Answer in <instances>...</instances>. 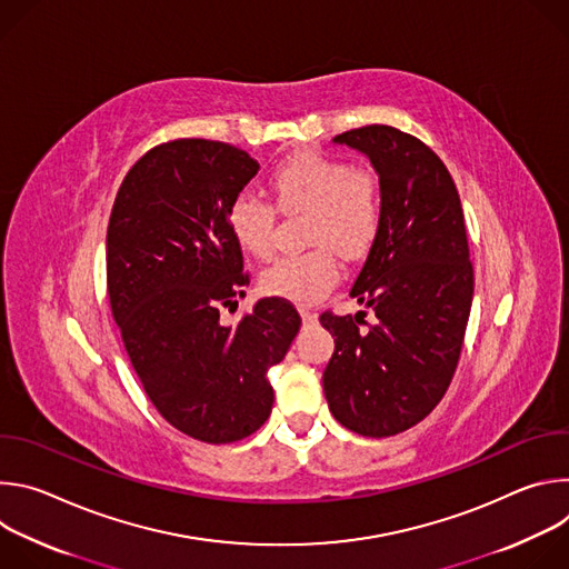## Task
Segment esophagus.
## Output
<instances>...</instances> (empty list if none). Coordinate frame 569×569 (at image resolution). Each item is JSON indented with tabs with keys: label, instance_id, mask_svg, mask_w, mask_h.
I'll return each instance as SVG.
<instances>
[{
	"label": "esophagus",
	"instance_id": "34e87169",
	"mask_svg": "<svg viewBox=\"0 0 569 569\" xmlns=\"http://www.w3.org/2000/svg\"><path fill=\"white\" fill-rule=\"evenodd\" d=\"M299 315L303 319V323H317V312L310 308H299Z\"/></svg>",
	"mask_w": 569,
	"mask_h": 569
}]
</instances>
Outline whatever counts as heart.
Listing matches in <instances>:
<instances>
[{
	"label": "heart",
	"mask_w": 569,
	"mask_h": 569,
	"mask_svg": "<svg viewBox=\"0 0 569 569\" xmlns=\"http://www.w3.org/2000/svg\"><path fill=\"white\" fill-rule=\"evenodd\" d=\"M270 187L286 213H308L315 250L283 257L261 277L263 292L310 306L340 279V261L369 252L382 220L378 178L345 159L317 152L297 154L272 173ZM274 209L254 193H238L227 209V227L240 250L268 259L274 250Z\"/></svg>",
	"instance_id": "b5f03b06"
}]
</instances>
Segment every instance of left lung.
Returning <instances> with one entry per match:
<instances>
[{
  "label": "left lung",
  "instance_id": "1",
  "mask_svg": "<svg viewBox=\"0 0 569 569\" xmlns=\"http://www.w3.org/2000/svg\"><path fill=\"white\" fill-rule=\"evenodd\" d=\"M333 143L371 161L382 220L349 292L376 321L365 312L319 317L336 336L323 396L345 428L380 439L417 426L443 398L470 315L472 266L457 187L423 141L365 126Z\"/></svg>",
  "mask_w": 569,
  "mask_h": 569
}]
</instances>
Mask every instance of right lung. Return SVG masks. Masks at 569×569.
<instances>
[{"mask_svg": "<svg viewBox=\"0 0 569 569\" xmlns=\"http://www.w3.org/2000/svg\"><path fill=\"white\" fill-rule=\"evenodd\" d=\"M259 173L246 150L178 139L128 171L108 224V295L128 358L154 410L204 443H231L270 417L268 371L299 327L283 299H259L236 327L220 321L240 286L231 200Z\"/></svg>", "mask_w": 569, "mask_h": 569, "instance_id": "1", "label": "right lung"}]
</instances>
